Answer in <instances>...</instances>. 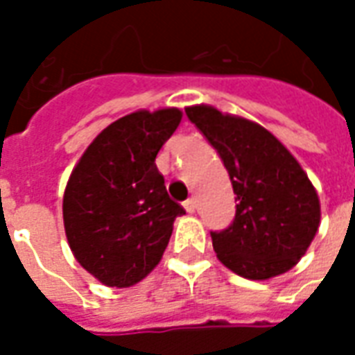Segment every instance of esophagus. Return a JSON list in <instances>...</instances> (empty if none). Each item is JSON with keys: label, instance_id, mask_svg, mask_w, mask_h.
I'll return each mask as SVG.
<instances>
[{"label": "esophagus", "instance_id": "1", "mask_svg": "<svg viewBox=\"0 0 355 355\" xmlns=\"http://www.w3.org/2000/svg\"><path fill=\"white\" fill-rule=\"evenodd\" d=\"M184 209L188 211V213H193V211H196V200H193V198L186 200L184 201Z\"/></svg>", "mask_w": 355, "mask_h": 355}]
</instances>
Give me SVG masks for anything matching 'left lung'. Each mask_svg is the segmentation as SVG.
Returning a JSON list of instances; mask_svg holds the SVG:
<instances>
[{
	"mask_svg": "<svg viewBox=\"0 0 355 355\" xmlns=\"http://www.w3.org/2000/svg\"><path fill=\"white\" fill-rule=\"evenodd\" d=\"M211 142L236 193V218L211 232L216 259L247 279L289 272L308 251L321 220L320 198L287 148L262 125L209 104L186 108Z\"/></svg>",
	"mask_w": 355,
	"mask_h": 355,
	"instance_id": "left-lung-1",
	"label": "left lung"
}]
</instances>
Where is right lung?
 I'll list each match as a JSON object with an SVG mask.
<instances>
[{
  "instance_id": "obj_1",
  "label": "right lung",
  "mask_w": 355,
  "mask_h": 355,
  "mask_svg": "<svg viewBox=\"0 0 355 355\" xmlns=\"http://www.w3.org/2000/svg\"><path fill=\"white\" fill-rule=\"evenodd\" d=\"M178 108L119 117L87 146L68 178L62 218L76 261L108 287L142 282L169 243L182 205L169 198L155 155L177 131Z\"/></svg>"
}]
</instances>
